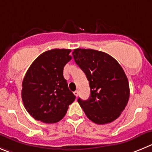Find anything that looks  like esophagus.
Returning <instances> with one entry per match:
<instances>
[{"instance_id":"esophagus-1","label":"esophagus","mask_w":152,"mask_h":152,"mask_svg":"<svg viewBox=\"0 0 152 152\" xmlns=\"http://www.w3.org/2000/svg\"><path fill=\"white\" fill-rule=\"evenodd\" d=\"M74 94H75V95H76V96H77V95H79V92H78V90L75 91V92H74Z\"/></svg>"}]
</instances>
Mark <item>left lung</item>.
Segmentation results:
<instances>
[{
	"instance_id": "8db88e82",
	"label": "left lung",
	"mask_w": 152,
	"mask_h": 152,
	"mask_svg": "<svg viewBox=\"0 0 152 152\" xmlns=\"http://www.w3.org/2000/svg\"><path fill=\"white\" fill-rule=\"evenodd\" d=\"M72 55L89 83V99H77L85 114L99 125L113 122L129 99V83L123 69L110 55L93 49H75Z\"/></svg>"
}]
</instances>
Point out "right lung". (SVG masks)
I'll list each match as a JSON object with an SVG mask.
<instances>
[{
    "label": "right lung",
    "instance_id": "1",
    "mask_svg": "<svg viewBox=\"0 0 152 152\" xmlns=\"http://www.w3.org/2000/svg\"><path fill=\"white\" fill-rule=\"evenodd\" d=\"M70 49H52L39 56L22 82L21 98L26 110L45 123H56L65 116L75 96L63 77L70 61Z\"/></svg>",
    "mask_w": 152,
    "mask_h": 152
}]
</instances>
